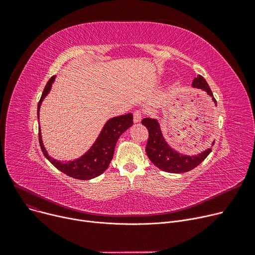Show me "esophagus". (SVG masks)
Instances as JSON below:
<instances>
[{"label":"esophagus","mask_w":255,"mask_h":255,"mask_svg":"<svg viewBox=\"0 0 255 255\" xmlns=\"http://www.w3.org/2000/svg\"><path fill=\"white\" fill-rule=\"evenodd\" d=\"M141 118H142V114L139 111L134 112V114H133V122H134V123L140 122Z\"/></svg>","instance_id":"obj_1"}]
</instances>
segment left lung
<instances>
[{
	"label": "left lung",
	"instance_id": "left-lung-1",
	"mask_svg": "<svg viewBox=\"0 0 255 255\" xmlns=\"http://www.w3.org/2000/svg\"><path fill=\"white\" fill-rule=\"evenodd\" d=\"M192 87L205 91L209 96L212 97V100L215 105H217V101L214 98L213 93L203 76L197 75V77H195L193 80ZM141 124L145 126L149 131V139L145 146L146 155H148L154 165L163 171L172 173L189 171L202 163L212 151L210 148L197 155H185L179 153L169 146L165 140L158 120L144 118L141 121ZM214 142L215 141H213V144Z\"/></svg>",
	"mask_w": 255,
	"mask_h": 255
}]
</instances>
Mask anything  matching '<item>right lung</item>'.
<instances>
[{
	"label": "right lung",
	"instance_id": "right-lung-1",
	"mask_svg": "<svg viewBox=\"0 0 255 255\" xmlns=\"http://www.w3.org/2000/svg\"><path fill=\"white\" fill-rule=\"evenodd\" d=\"M56 76L50 77L47 82L42 96L38 102V109H37V116L39 118L40 106L43 99L47 96V94L51 90V86L55 82ZM133 116L132 114H127L124 116L115 117L110 119L105 125L103 126L99 136L93 143V145L86 152L82 157H79L72 161H59V160L52 158L48 155L46 149L43 145L42 136H41V130L39 127V143L41 146V150L43 155L46 157L48 161L57 167L59 170L64 172L65 175L69 176L74 179L78 180H91L100 176L102 172H104L107 167H109L116 148V143L119 137L123 134V133L133 125Z\"/></svg>",
	"mask_w": 255,
	"mask_h": 255
}]
</instances>
